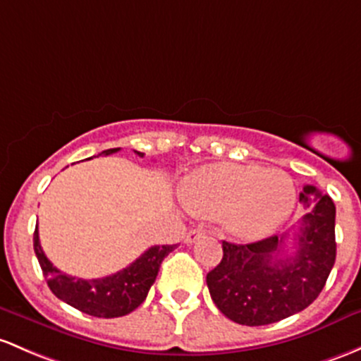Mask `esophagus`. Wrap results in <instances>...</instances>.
<instances>
[{
  "label": "esophagus",
  "mask_w": 361,
  "mask_h": 361,
  "mask_svg": "<svg viewBox=\"0 0 361 361\" xmlns=\"http://www.w3.org/2000/svg\"><path fill=\"white\" fill-rule=\"evenodd\" d=\"M202 233H204V231L199 230V228L188 230V233L185 235V242H187V244H193V242H195L197 238L202 237Z\"/></svg>",
  "instance_id": "1"
}]
</instances>
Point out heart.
Instances as JSON below:
<instances>
[{
    "instance_id": "b5f03b06",
    "label": "heart",
    "mask_w": 361,
    "mask_h": 361,
    "mask_svg": "<svg viewBox=\"0 0 361 361\" xmlns=\"http://www.w3.org/2000/svg\"><path fill=\"white\" fill-rule=\"evenodd\" d=\"M181 199L197 216H225L242 237H261L286 221L295 202L289 174L259 166L214 164L192 174Z\"/></svg>"
}]
</instances>
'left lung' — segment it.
Listing matches in <instances>:
<instances>
[{
  "mask_svg": "<svg viewBox=\"0 0 361 361\" xmlns=\"http://www.w3.org/2000/svg\"><path fill=\"white\" fill-rule=\"evenodd\" d=\"M311 207L298 231L273 235L252 244L223 240V259L206 282L218 310L240 325L275 324L308 308L318 298L336 263V206L311 185L299 193ZM292 238L294 251H286Z\"/></svg>",
  "mask_w": 361,
  "mask_h": 361,
  "instance_id": "1",
  "label": "left lung"
}]
</instances>
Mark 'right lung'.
<instances>
[{"mask_svg":"<svg viewBox=\"0 0 361 361\" xmlns=\"http://www.w3.org/2000/svg\"><path fill=\"white\" fill-rule=\"evenodd\" d=\"M117 150L119 149H109L102 154L111 155ZM136 154L143 157L142 152H136ZM32 240L34 252L53 294L60 301L71 305L72 308L98 318L124 317L138 308L145 301L152 283L155 282V276L164 257L173 252L178 245H154L124 270L114 273L111 276H104V279L82 280L66 275L59 268L53 267L51 261L44 256L41 249L37 226L34 230Z\"/></svg>","mask_w":361,"mask_h":361,"instance_id":"1","label":"right lung"}]
</instances>
